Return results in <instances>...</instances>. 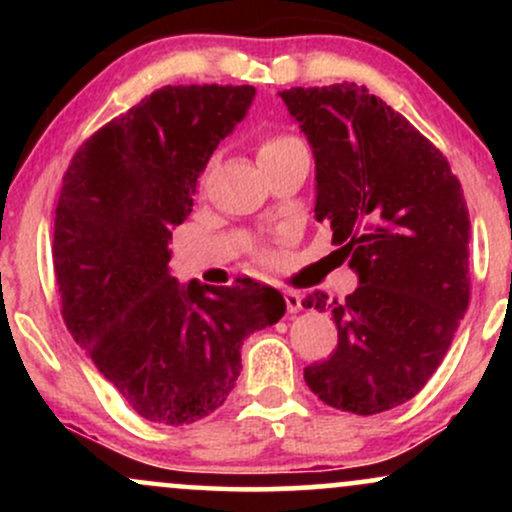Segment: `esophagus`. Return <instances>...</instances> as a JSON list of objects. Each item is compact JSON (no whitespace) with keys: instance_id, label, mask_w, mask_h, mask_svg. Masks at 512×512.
I'll list each match as a JSON object with an SVG mask.
<instances>
[{"instance_id":"esophagus-1","label":"esophagus","mask_w":512,"mask_h":512,"mask_svg":"<svg viewBox=\"0 0 512 512\" xmlns=\"http://www.w3.org/2000/svg\"><path fill=\"white\" fill-rule=\"evenodd\" d=\"M281 296H284L286 310H289V313H298V310H303L301 296H298L296 291H281Z\"/></svg>"}]
</instances>
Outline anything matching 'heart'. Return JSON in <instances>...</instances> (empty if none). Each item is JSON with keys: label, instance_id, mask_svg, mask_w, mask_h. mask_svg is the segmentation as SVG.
<instances>
[{"label": "heart", "instance_id": "b5f03b06", "mask_svg": "<svg viewBox=\"0 0 512 512\" xmlns=\"http://www.w3.org/2000/svg\"><path fill=\"white\" fill-rule=\"evenodd\" d=\"M303 142L298 137H293V134H286V132H276V134H267V137L262 139L260 146H257V156H260V163H272L276 158L286 156L289 151L293 149H301Z\"/></svg>", "mask_w": 512, "mask_h": 512}]
</instances>
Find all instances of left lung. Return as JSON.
<instances>
[{
    "mask_svg": "<svg viewBox=\"0 0 512 512\" xmlns=\"http://www.w3.org/2000/svg\"><path fill=\"white\" fill-rule=\"evenodd\" d=\"M315 156V219L361 284L330 313L339 342L303 378L334 409L380 414L428 383L469 305V211L448 158L366 86L281 91Z\"/></svg>",
    "mask_w": 512,
    "mask_h": 512,
    "instance_id": "1",
    "label": "left lung"
}]
</instances>
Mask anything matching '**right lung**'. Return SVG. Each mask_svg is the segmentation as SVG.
I'll return each mask as SVG.
<instances>
[{
  "label": "right lung",
  "mask_w": 512,
  "mask_h": 512,
  "mask_svg": "<svg viewBox=\"0 0 512 512\" xmlns=\"http://www.w3.org/2000/svg\"><path fill=\"white\" fill-rule=\"evenodd\" d=\"M252 98V86H163L93 132L64 173L52 240L64 325L154 424L219 409L240 346L286 313L281 293L252 279L180 286L168 272L170 231Z\"/></svg>",
  "instance_id": "1"
}]
</instances>
